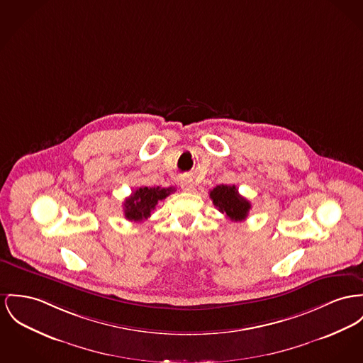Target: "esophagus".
Here are the masks:
<instances>
[{
    "label": "esophagus",
    "instance_id": "34e87169",
    "mask_svg": "<svg viewBox=\"0 0 363 363\" xmlns=\"http://www.w3.org/2000/svg\"><path fill=\"white\" fill-rule=\"evenodd\" d=\"M180 187H182V190L186 191V193H193L194 190H195V184H194V182L191 179H182Z\"/></svg>",
    "mask_w": 363,
    "mask_h": 363
}]
</instances>
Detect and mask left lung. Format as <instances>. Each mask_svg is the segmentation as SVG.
<instances>
[{
	"label": "left lung",
	"mask_w": 363,
	"mask_h": 363,
	"mask_svg": "<svg viewBox=\"0 0 363 363\" xmlns=\"http://www.w3.org/2000/svg\"><path fill=\"white\" fill-rule=\"evenodd\" d=\"M213 205L231 221H242L247 218L250 202L238 193L235 186L220 184L209 193Z\"/></svg>",
	"instance_id": "left-lung-1"
}]
</instances>
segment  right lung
<instances>
[{
	"instance_id": "add662e5",
	"label": "right lung",
	"mask_w": 363,
	"mask_h": 363,
	"mask_svg": "<svg viewBox=\"0 0 363 363\" xmlns=\"http://www.w3.org/2000/svg\"><path fill=\"white\" fill-rule=\"evenodd\" d=\"M174 191V187H139L123 202V213L129 221H143L151 216L155 205Z\"/></svg>"
}]
</instances>
